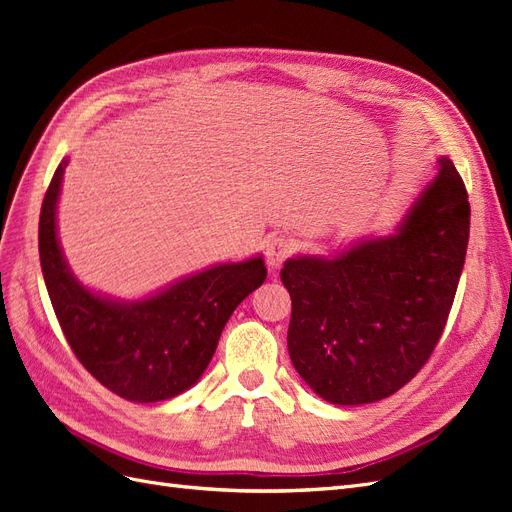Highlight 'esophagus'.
Returning <instances> with one entry per match:
<instances>
[{"label": "esophagus", "instance_id": "34e87169", "mask_svg": "<svg viewBox=\"0 0 512 512\" xmlns=\"http://www.w3.org/2000/svg\"><path fill=\"white\" fill-rule=\"evenodd\" d=\"M292 252V241L286 237H271L267 241V265L269 269H280L282 262L290 256Z\"/></svg>", "mask_w": 512, "mask_h": 512}]
</instances>
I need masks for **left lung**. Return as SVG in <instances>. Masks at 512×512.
Returning a JSON list of instances; mask_svg holds the SVG:
<instances>
[{
    "label": "left lung",
    "instance_id": "obj_1",
    "mask_svg": "<svg viewBox=\"0 0 512 512\" xmlns=\"http://www.w3.org/2000/svg\"><path fill=\"white\" fill-rule=\"evenodd\" d=\"M436 170L389 235L284 262L290 361L329 404L397 393L444 331L466 262L470 203L451 160L440 156Z\"/></svg>",
    "mask_w": 512,
    "mask_h": 512
}]
</instances>
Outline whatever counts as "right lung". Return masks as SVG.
Here are the masks:
<instances>
[{
    "label": "right lung",
    "instance_id": "1",
    "mask_svg": "<svg viewBox=\"0 0 512 512\" xmlns=\"http://www.w3.org/2000/svg\"><path fill=\"white\" fill-rule=\"evenodd\" d=\"M68 158L46 190L38 247L46 290L72 352L115 395L153 404L181 395L205 374L228 318L267 280L260 254L218 262L149 297L123 301L76 277L57 235V203Z\"/></svg>",
    "mask_w": 512,
    "mask_h": 512
}]
</instances>
